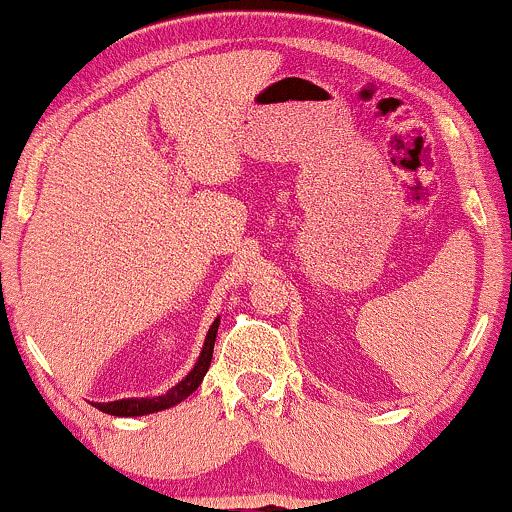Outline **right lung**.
<instances>
[{
    "instance_id": "add662e5",
    "label": "right lung",
    "mask_w": 512,
    "mask_h": 512,
    "mask_svg": "<svg viewBox=\"0 0 512 512\" xmlns=\"http://www.w3.org/2000/svg\"><path fill=\"white\" fill-rule=\"evenodd\" d=\"M217 329H219V317L212 322L210 332H207L205 344H202L200 356H197L195 366L183 381L175 383L168 393L156 395V398H124V400H112V403H95V408H100L107 415H117V417H139V415H151V412L158 410H168L173 405L183 403L190 393H195L200 388L202 378H205L207 368L212 364V351H214V339H217Z\"/></svg>"
}]
</instances>
